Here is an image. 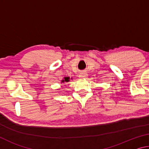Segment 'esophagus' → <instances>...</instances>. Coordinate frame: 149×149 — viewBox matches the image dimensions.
<instances>
[{"label": "esophagus", "instance_id": "esophagus-1", "mask_svg": "<svg viewBox=\"0 0 149 149\" xmlns=\"http://www.w3.org/2000/svg\"><path fill=\"white\" fill-rule=\"evenodd\" d=\"M79 77L80 78H83V79H84V78H85V77H87V74L86 72H81L80 74H79Z\"/></svg>", "mask_w": 149, "mask_h": 149}]
</instances>
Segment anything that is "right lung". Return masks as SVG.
Wrapping results in <instances>:
<instances>
[{
  "label": "right lung",
  "instance_id": "obj_1",
  "mask_svg": "<svg viewBox=\"0 0 149 149\" xmlns=\"http://www.w3.org/2000/svg\"><path fill=\"white\" fill-rule=\"evenodd\" d=\"M70 78L69 77H65L64 79L61 81V83H64V82H68L70 81Z\"/></svg>",
  "mask_w": 149,
  "mask_h": 149
}]
</instances>
